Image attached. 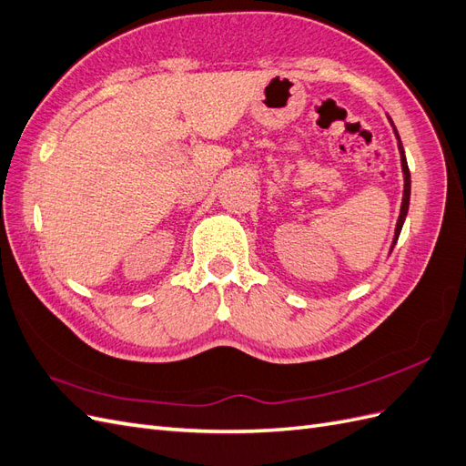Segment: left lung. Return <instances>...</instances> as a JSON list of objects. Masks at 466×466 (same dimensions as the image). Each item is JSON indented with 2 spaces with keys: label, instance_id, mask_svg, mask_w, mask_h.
<instances>
[{
  "label": "left lung",
  "instance_id": "left-lung-1",
  "mask_svg": "<svg viewBox=\"0 0 466 466\" xmlns=\"http://www.w3.org/2000/svg\"><path fill=\"white\" fill-rule=\"evenodd\" d=\"M389 116V115H387ZM389 121L392 125V130H394V137L398 140V152H400V164H402V174H404V193H402V205H400V215H398V220H396V228H394V238H392V244H390V251L389 254H392V249L398 242V236H400L402 232V226H404V220H406V215H408V207H410V189H411V181H410V169H408V162H406V154H404V146H402V140H400V135H398V130L392 123V118L389 116Z\"/></svg>",
  "mask_w": 466,
  "mask_h": 466
}]
</instances>
